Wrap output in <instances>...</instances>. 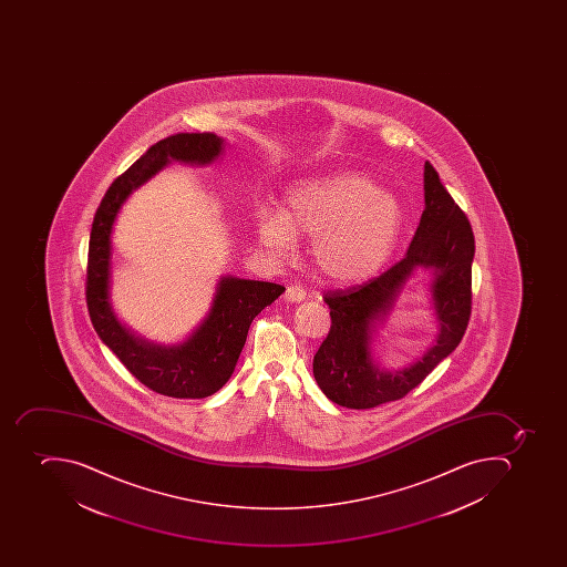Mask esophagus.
Here are the masks:
<instances>
[{
  "instance_id": "esophagus-1",
  "label": "esophagus",
  "mask_w": 567,
  "mask_h": 567,
  "mask_svg": "<svg viewBox=\"0 0 567 567\" xmlns=\"http://www.w3.org/2000/svg\"><path fill=\"white\" fill-rule=\"evenodd\" d=\"M305 296H307V292H305V289H301V287L298 286H289L286 290V301H289V303H299V301H303Z\"/></svg>"
}]
</instances>
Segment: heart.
<instances>
[{
    "mask_svg": "<svg viewBox=\"0 0 567 567\" xmlns=\"http://www.w3.org/2000/svg\"><path fill=\"white\" fill-rule=\"evenodd\" d=\"M402 228L401 202L354 172L295 184L287 189L280 213H257L264 246L287 259L295 254L296 239L313 237V269L340 286L374 278L392 259Z\"/></svg>",
    "mask_w": 567,
    "mask_h": 567,
    "instance_id": "b5f03b06",
    "label": "heart"
}]
</instances>
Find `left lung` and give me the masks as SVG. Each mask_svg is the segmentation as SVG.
Segmentation results:
<instances>
[{
    "mask_svg": "<svg viewBox=\"0 0 567 567\" xmlns=\"http://www.w3.org/2000/svg\"><path fill=\"white\" fill-rule=\"evenodd\" d=\"M424 213L404 259L363 286L324 296L331 328L313 357V378L326 398L339 406L370 410L404 398L460 346L466 331L472 312L475 239L468 218L429 161L424 165ZM419 268L430 275L437 339L410 367L384 370L374 357V334Z\"/></svg>",
    "mask_w": 567,
    "mask_h": 567,
    "instance_id": "obj_1",
    "label": "left lung"
}]
</instances>
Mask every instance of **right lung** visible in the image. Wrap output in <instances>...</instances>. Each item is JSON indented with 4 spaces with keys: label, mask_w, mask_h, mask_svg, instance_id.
Segmentation results:
<instances>
[{
    "label": "right lung",
    "mask_w": 567,
    "mask_h": 567,
    "mask_svg": "<svg viewBox=\"0 0 567 567\" xmlns=\"http://www.w3.org/2000/svg\"><path fill=\"white\" fill-rule=\"evenodd\" d=\"M225 142L213 133H181L152 145L116 178L95 213L89 245L86 305L99 339L115 352L147 389L175 399H204L218 392L234 374L255 316L286 287L271 281L225 275L200 324L177 343L143 339L118 319L112 303V234L116 216L140 186L169 163L206 166L224 154Z\"/></svg>",
    "instance_id": "right-lung-1"
}]
</instances>
